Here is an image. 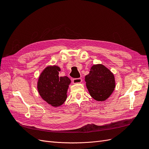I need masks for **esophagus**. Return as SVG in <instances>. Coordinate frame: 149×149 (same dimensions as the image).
<instances>
[{"instance_id":"obj_1","label":"esophagus","mask_w":149,"mask_h":149,"mask_svg":"<svg viewBox=\"0 0 149 149\" xmlns=\"http://www.w3.org/2000/svg\"><path fill=\"white\" fill-rule=\"evenodd\" d=\"M73 84H78V83H81L82 82V79L81 78H74L73 79Z\"/></svg>"}]
</instances>
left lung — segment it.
<instances>
[{
	"mask_svg": "<svg viewBox=\"0 0 149 149\" xmlns=\"http://www.w3.org/2000/svg\"><path fill=\"white\" fill-rule=\"evenodd\" d=\"M86 85L91 96L97 101L109 97L116 87L113 73L102 64L94 65L85 76Z\"/></svg>",
	"mask_w": 149,
	"mask_h": 149,
	"instance_id": "obj_1",
	"label": "left lung"
}]
</instances>
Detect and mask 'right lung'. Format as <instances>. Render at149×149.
<instances>
[{
	"instance_id": "1",
	"label": "right lung",
	"mask_w": 149,
	"mask_h": 149,
	"mask_svg": "<svg viewBox=\"0 0 149 149\" xmlns=\"http://www.w3.org/2000/svg\"><path fill=\"white\" fill-rule=\"evenodd\" d=\"M58 66H48L40 74L37 89L43 100L53 107L60 106L66 101L71 80L67 76H59Z\"/></svg>"
}]
</instances>
